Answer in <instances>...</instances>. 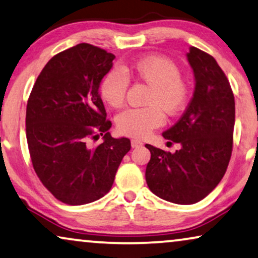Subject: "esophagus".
I'll use <instances>...</instances> for the list:
<instances>
[{
	"label": "esophagus",
	"mask_w": 258,
	"mask_h": 258,
	"mask_svg": "<svg viewBox=\"0 0 258 258\" xmlns=\"http://www.w3.org/2000/svg\"><path fill=\"white\" fill-rule=\"evenodd\" d=\"M142 146H143V143L141 142L140 140H136V139L132 140V147L133 148H140V147H142Z\"/></svg>",
	"instance_id": "esophagus-1"
}]
</instances>
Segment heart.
<instances>
[{"instance_id": "heart-1", "label": "heart", "mask_w": 258, "mask_h": 258, "mask_svg": "<svg viewBox=\"0 0 258 258\" xmlns=\"http://www.w3.org/2000/svg\"><path fill=\"white\" fill-rule=\"evenodd\" d=\"M142 81L150 91L141 109H126L116 117V126L122 135L144 137L164 123L163 110L175 116L184 109L189 98V84L181 76L174 61L162 56H148L130 67L114 68L102 79L100 90L104 101L118 108L125 101L129 87L128 76Z\"/></svg>"}]
</instances>
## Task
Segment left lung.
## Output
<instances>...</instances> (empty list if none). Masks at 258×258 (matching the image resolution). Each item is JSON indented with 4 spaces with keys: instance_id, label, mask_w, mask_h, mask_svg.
I'll return each mask as SVG.
<instances>
[{
    "instance_id": "left-lung-1",
    "label": "left lung",
    "mask_w": 258,
    "mask_h": 258,
    "mask_svg": "<svg viewBox=\"0 0 258 258\" xmlns=\"http://www.w3.org/2000/svg\"><path fill=\"white\" fill-rule=\"evenodd\" d=\"M186 57L196 82L192 98L182 117L162 134L181 149L171 154L146 144L151 154L148 186L176 204H194L216 188L230 161L235 125L234 94L216 59L195 47Z\"/></svg>"
}]
</instances>
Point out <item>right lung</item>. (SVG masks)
I'll list each match as a JSON object with an SVG mask.
<instances>
[{
  "label": "right lung",
  "mask_w": 258,
  "mask_h": 258,
  "mask_svg": "<svg viewBox=\"0 0 258 258\" xmlns=\"http://www.w3.org/2000/svg\"><path fill=\"white\" fill-rule=\"evenodd\" d=\"M115 55L89 43L56 54L27 103L26 133L34 170L61 202L81 206L109 192L129 139H114L98 88ZM104 136L93 147L90 142Z\"/></svg>",
  "instance_id": "right-lung-1"
}]
</instances>
